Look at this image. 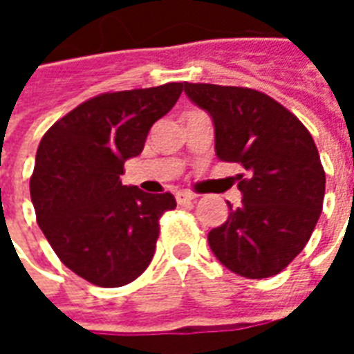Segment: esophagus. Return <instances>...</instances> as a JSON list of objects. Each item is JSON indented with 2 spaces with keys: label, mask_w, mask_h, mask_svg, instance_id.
Returning <instances> with one entry per match:
<instances>
[{
  "label": "esophagus",
  "mask_w": 354,
  "mask_h": 354,
  "mask_svg": "<svg viewBox=\"0 0 354 354\" xmlns=\"http://www.w3.org/2000/svg\"><path fill=\"white\" fill-rule=\"evenodd\" d=\"M195 197H197V195L192 192H180L176 195V199L180 205H182V203H192V201H195Z\"/></svg>",
  "instance_id": "34e87169"
}]
</instances>
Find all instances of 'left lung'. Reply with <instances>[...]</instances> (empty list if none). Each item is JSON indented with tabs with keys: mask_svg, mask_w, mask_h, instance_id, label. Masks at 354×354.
I'll return each instance as SVG.
<instances>
[{
	"mask_svg": "<svg viewBox=\"0 0 354 354\" xmlns=\"http://www.w3.org/2000/svg\"><path fill=\"white\" fill-rule=\"evenodd\" d=\"M193 104L212 117L216 155L239 162L241 207L208 233L223 266L246 279L281 273L319 222L326 176L304 123L271 96L246 87L185 83Z\"/></svg>",
	"mask_w": 354,
	"mask_h": 354,
	"instance_id": "left-lung-1",
	"label": "left lung"
}]
</instances>
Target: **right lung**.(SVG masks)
Here are the masks:
<instances>
[{"label":"right lung","instance_id":"obj_1","mask_svg":"<svg viewBox=\"0 0 354 354\" xmlns=\"http://www.w3.org/2000/svg\"><path fill=\"white\" fill-rule=\"evenodd\" d=\"M182 88L167 83L98 94L58 119L39 142L30 180L37 223L60 261L96 286L138 279L153 258L159 218L176 207L172 193H144L119 176Z\"/></svg>","mask_w":354,"mask_h":354}]
</instances>
